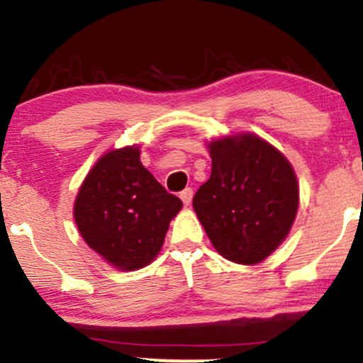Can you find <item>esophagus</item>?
I'll use <instances>...</instances> for the list:
<instances>
[{
    "instance_id": "1",
    "label": "esophagus",
    "mask_w": 363,
    "mask_h": 363,
    "mask_svg": "<svg viewBox=\"0 0 363 363\" xmlns=\"http://www.w3.org/2000/svg\"><path fill=\"white\" fill-rule=\"evenodd\" d=\"M181 200H182V203H184V205L191 203V200H193V189H191V188H186L184 191H181Z\"/></svg>"
}]
</instances>
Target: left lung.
I'll list each match as a JSON object with an SVG mask.
<instances>
[{"mask_svg":"<svg viewBox=\"0 0 363 363\" xmlns=\"http://www.w3.org/2000/svg\"><path fill=\"white\" fill-rule=\"evenodd\" d=\"M212 174L193 208L213 249L236 264H257L281 245L299 207L291 162L255 133L207 144Z\"/></svg>","mask_w":363,"mask_h":363,"instance_id":"obj_1","label":"left lung"}]
</instances>
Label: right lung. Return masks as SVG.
<instances>
[{
  "mask_svg": "<svg viewBox=\"0 0 363 363\" xmlns=\"http://www.w3.org/2000/svg\"><path fill=\"white\" fill-rule=\"evenodd\" d=\"M182 201L140 163L139 146L111 150L95 162L74 200V223L91 250L123 272L155 261Z\"/></svg>",
  "mask_w": 363,
  "mask_h": 363,
  "instance_id": "add662e5",
  "label": "right lung"
}]
</instances>
